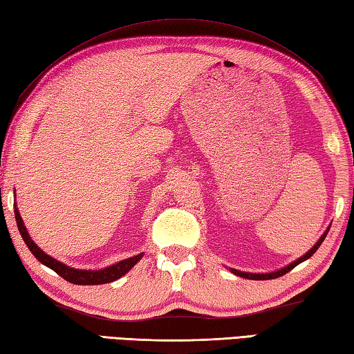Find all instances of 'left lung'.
Listing matches in <instances>:
<instances>
[{
  "mask_svg": "<svg viewBox=\"0 0 354 354\" xmlns=\"http://www.w3.org/2000/svg\"><path fill=\"white\" fill-rule=\"evenodd\" d=\"M328 230L330 228H326V231L324 232V234L321 236V239L317 240L316 242V245L313 246V248L306 252V254H304L301 259H297V260H295V262L292 263H290V265H286L285 268H282V270H279V271H272V272H262V274H254V272H243V271H237V270H232L231 268V272H234L236 276H240V277H245V279H251V281H268V279H276V277H281V276H283V274H286V272L288 271H291L292 268H295V266H297L299 263H302L304 260H306V259H310L313 254H315V252L317 251V248L319 246L322 245V242H324V239L326 237V234H328Z\"/></svg>",
  "mask_w": 354,
  "mask_h": 354,
  "instance_id": "left-lung-1",
  "label": "left lung"
}]
</instances>
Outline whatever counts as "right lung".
<instances>
[{
    "mask_svg": "<svg viewBox=\"0 0 354 354\" xmlns=\"http://www.w3.org/2000/svg\"><path fill=\"white\" fill-rule=\"evenodd\" d=\"M15 220H17V226L19 230V234H21L24 243L28 245V248L30 250L32 254L35 256L43 265L49 266V268L55 271L58 276H62L63 279H66V281L71 282V283H75V285H102V283L114 282V281H117V279L124 276L126 272H128L132 268V266H134L138 262V260L143 257V254H138V256H134V257L124 259V260H122V262L111 265L104 270H95V271L71 268V266L58 262L57 259H53L49 254H46L44 251L39 250L38 246L33 243V240L30 239L29 232H28V230H26V226L23 223V218H21V216H19L17 205H15Z\"/></svg>",
    "mask_w": 354,
    "mask_h": 354,
    "instance_id": "obj_1",
    "label": "right lung"
}]
</instances>
